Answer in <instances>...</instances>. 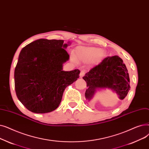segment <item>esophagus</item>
Wrapping results in <instances>:
<instances>
[{
	"label": "esophagus",
	"instance_id": "34e87169",
	"mask_svg": "<svg viewBox=\"0 0 149 149\" xmlns=\"http://www.w3.org/2000/svg\"><path fill=\"white\" fill-rule=\"evenodd\" d=\"M85 74V71L84 70H81V73H80V77H82Z\"/></svg>",
	"mask_w": 149,
	"mask_h": 149
}]
</instances>
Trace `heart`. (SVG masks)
<instances>
[{"instance_id":"obj_1","label":"heart","mask_w":149,"mask_h":149,"mask_svg":"<svg viewBox=\"0 0 149 149\" xmlns=\"http://www.w3.org/2000/svg\"><path fill=\"white\" fill-rule=\"evenodd\" d=\"M104 55V52L99 48L78 47L75 49L74 56L72 55V59L74 62L77 59L84 63L91 61L92 63H96L101 61Z\"/></svg>"}]
</instances>
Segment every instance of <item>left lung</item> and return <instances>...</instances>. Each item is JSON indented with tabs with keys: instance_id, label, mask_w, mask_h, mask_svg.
Masks as SVG:
<instances>
[{
	"instance_id": "8db88e82",
	"label": "left lung",
	"mask_w": 149,
	"mask_h": 149,
	"mask_svg": "<svg viewBox=\"0 0 149 149\" xmlns=\"http://www.w3.org/2000/svg\"><path fill=\"white\" fill-rule=\"evenodd\" d=\"M82 78L87 82L85 96L88 101L97 90L107 88L115 92L120 100H123L130 89L128 70L118 56L105 58Z\"/></svg>"
}]
</instances>
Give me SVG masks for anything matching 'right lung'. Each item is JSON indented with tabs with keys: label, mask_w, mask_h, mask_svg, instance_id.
Here are the masks:
<instances>
[{
	"label": "right lung",
	"mask_w": 149,
	"mask_h": 149,
	"mask_svg": "<svg viewBox=\"0 0 149 149\" xmlns=\"http://www.w3.org/2000/svg\"><path fill=\"white\" fill-rule=\"evenodd\" d=\"M63 40L40 39L21 50L15 70L19 100L35 113L51 112L58 107L65 88L79 78L80 71L62 70L68 61Z\"/></svg>",
	"instance_id": "1"
}]
</instances>
